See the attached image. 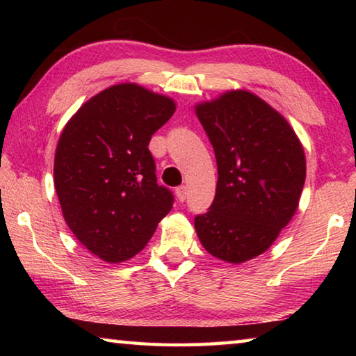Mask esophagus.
Masks as SVG:
<instances>
[{
	"label": "esophagus",
	"mask_w": 356,
	"mask_h": 356,
	"mask_svg": "<svg viewBox=\"0 0 356 356\" xmlns=\"http://www.w3.org/2000/svg\"><path fill=\"white\" fill-rule=\"evenodd\" d=\"M176 196H177V200L180 202H184L186 200V186L185 185L177 186V188H176Z\"/></svg>",
	"instance_id": "1"
}]
</instances>
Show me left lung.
<instances>
[{
  "mask_svg": "<svg viewBox=\"0 0 356 356\" xmlns=\"http://www.w3.org/2000/svg\"><path fill=\"white\" fill-rule=\"evenodd\" d=\"M212 143L218 182L195 229L210 254L242 264L267 251L298 209L305 150L291 124L267 102L231 89L195 106Z\"/></svg>",
  "mask_w": 356,
  "mask_h": 356,
  "instance_id": "1",
  "label": "left lung"
}]
</instances>
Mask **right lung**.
Returning <instances> with one entry per match:
<instances>
[{"label":"right lung","instance_id":"add662e5","mask_svg":"<svg viewBox=\"0 0 356 356\" xmlns=\"http://www.w3.org/2000/svg\"><path fill=\"white\" fill-rule=\"evenodd\" d=\"M174 111L171 97L120 83L84 102L59 136L53 171L64 220L102 261L138 254L170 213L174 197L156 184L147 146Z\"/></svg>","mask_w":356,"mask_h":356}]
</instances>
